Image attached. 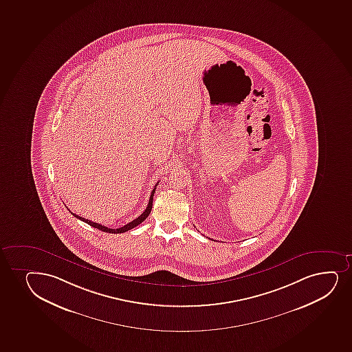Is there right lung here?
<instances>
[{
    "label": "right lung",
    "mask_w": 352,
    "mask_h": 352,
    "mask_svg": "<svg viewBox=\"0 0 352 352\" xmlns=\"http://www.w3.org/2000/svg\"><path fill=\"white\" fill-rule=\"evenodd\" d=\"M156 186L157 184L155 186L154 189L151 191V195H150L149 203H148V206L146 208V210L143 211V214L141 216H138V219H133L131 222L128 223L126 226H122V228H118V229H110L108 226H101V224H98V223L91 222L89 219H83L81 216H78V214H73L76 219H81L83 222L87 223V224H89L90 226H93V228H96L98 230L104 231V232H109V234H121V232H126V231L130 230V229H133L135 226H138V224H141L144 219L149 216L150 211H151V208H153V199H154V194L155 190H156Z\"/></svg>",
    "instance_id": "obj_1"
}]
</instances>
